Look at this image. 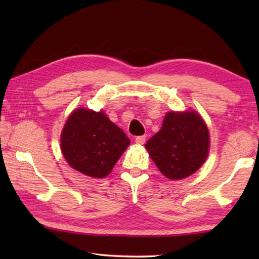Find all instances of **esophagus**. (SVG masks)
Masks as SVG:
<instances>
[{
  "label": "esophagus",
  "instance_id": "esophagus-1",
  "mask_svg": "<svg viewBox=\"0 0 259 259\" xmlns=\"http://www.w3.org/2000/svg\"><path fill=\"white\" fill-rule=\"evenodd\" d=\"M145 140L146 136H138V137H136V143H137L138 145H144V144H145Z\"/></svg>",
  "mask_w": 259,
  "mask_h": 259
}]
</instances>
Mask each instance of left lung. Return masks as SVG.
<instances>
[{"instance_id":"1","label":"left lung","mask_w":259,"mask_h":259,"mask_svg":"<svg viewBox=\"0 0 259 259\" xmlns=\"http://www.w3.org/2000/svg\"><path fill=\"white\" fill-rule=\"evenodd\" d=\"M209 131L195 111L169 112L146 150L166 178L183 179L202 166L209 154Z\"/></svg>"}]
</instances>
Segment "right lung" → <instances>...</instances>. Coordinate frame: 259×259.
<instances>
[{"mask_svg":"<svg viewBox=\"0 0 259 259\" xmlns=\"http://www.w3.org/2000/svg\"><path fill=\"white\" fill-rule=\"evenodd\" d=\"M60 143L65 160L73 169L103 178L112 171L130 139L104 112L77 108L65 123Z\"/></svg>","mask_w":259,"mask_h":259,"instance_id":"1","label":"right lung"}]
</instances>
